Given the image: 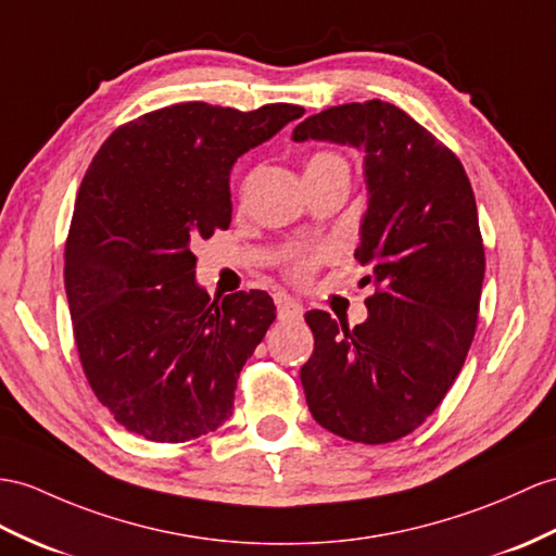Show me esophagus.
Returning a JSON list of instances; mask_svg holds the SVG:
<instances>
[{
	"label": "esophagus",
	"mask_w": 556,
	"mask_h": 556,
	"mask_svg": "<svg viewBox=\"0 0 556 556\" xmlns=\"http://www.w3.org/2000/svg\"><path fill=\"white\" fill-rule=\"evenodd\" d=\"M276 306H278L280 320H300L304 314V306L288 294H276Z\"/></svg>",
	"instance_id": "1"
}]
</instances>
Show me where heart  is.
I'll use <instances>...</instances> for the list:
<instances>
[{
    "mask_svg": "<svg viewBox=\"0 0 556 556\" xmlns=\"http://www.w3.org/2000/svg\"><path fill=\"white\" fill-rule=\"evenodd\" d=\"M346 172V162L344 157H340L337 153H330V151H320L316 155L308 157V165H306V172ZM311 270V264L308 262H302L294 266V276L296 278H306Z\"/></svg>",
    "mask_w": 556,
    "mask_h": 556,
    "instance_id": "1",
    "label": "heart"
}]
</instances>
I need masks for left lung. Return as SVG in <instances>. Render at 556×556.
<instances>
[{
  "label": "left lung",
  "mask_w": 556,
  "mask_h": 556,
  "mask_svg": "<svg viewBox=\"0 0 556 556\" xmlns=\"http://www.w3.org/2000/svg\"><path fill=\"white\" fill-rule=\"evenodd\" d=\"M292 139L365 153L356 260L377 288L356 328L304 316L316 340L300 370L308 410L342 439L396 441L439 408L477 330L485 260L471 184L434 134L380 99L311 115Z\"/></svg>",
  "instance_id": "obj_1"
}]
</instances>
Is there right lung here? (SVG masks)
<instances>
[{
  "label": "right lung",
  "mask_w": 556,
  "mask_h": 556,
  "mask_svg": "<svg viewBox=\"0 0 556 556\" xmlns=\"http://www.w3.org/2000/svg\"><path fill=\"white\" fill-rule=\"evenodd\" d=\"M302 115L292 103H176L122 125L93 155L65 242V294L93 394L131 434L184 443L231 417L276 306L262 290L210 300L191 248L231 224L236 160Z\"/></svg>",
  "instance_id": "1"
}]
</instances>
